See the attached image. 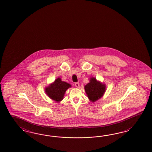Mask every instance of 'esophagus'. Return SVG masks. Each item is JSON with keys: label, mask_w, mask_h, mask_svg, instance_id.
I'll list each match as a JSON object with an SVG mask.
<instances>
[{"label": "esophagus", "mask_w": 152, "mask_h": 152, "mask_svg": "<svg viewBox=\"0 0 152 152\" xmlns=\"http://www.w3.org/2000/svg\"><path fill=\"white\" fill-rule=\"evenodd\" d=\"M75 86L76 87V88H78L80 87V83H75Z\"/></svg>", "instance_id": "1"}]
</instances>
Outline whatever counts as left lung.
Wrapping results in <instances>:
<instances>
[{"label": "left lung", "instance_id": "8db88e82", "mask_svg": "<svg viewBox=\"0 0 152 152\" xmlns=\"http://www.w3.org/2000/svg\"><path fill=\"white\" fill-rule=\"evenodd\" d=\"M106 85L97 81L96 78L91 77L90 82L85 85V91L88 99L94 102L100 99L104 95L106 90Z\"/></svg>", "mask_w": 152, "mask_h": 152}]
</instances>
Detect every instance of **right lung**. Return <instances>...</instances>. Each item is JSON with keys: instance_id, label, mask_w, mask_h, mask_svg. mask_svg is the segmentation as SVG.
Here are the masks:
<instances>
[{"instance_id": "1", "label": "right lung", "mask_w": 152, "mask_h": 152, "mask_svg": "<svg viewBox=\"0 0 152 152\" xmlns=\"http://www.w3.org/2000/svg\"><path fill=\"white\" fill-rule=\"evenodd\" d=\"M71 84L62 81L60 77L56 78L55 81L45 88V92L51 99L59 102L63 100L66 90L71 88Z\"/></svg>"}]
</instances>
